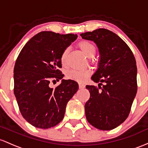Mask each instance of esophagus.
Masks as SVG:
<instances>
[{"instance_id":"1","label":"esophagus","mask_w":148,"mask_h":148,"mask_svg":"<svg viewBox=\"0 0 148 148\" xmlns=\"http://www.w3.org/2000/svg\"><path fill=\"white\" fill-rule=\"evenodd\" d=\"M84 87H85V85H84V84H82V83H79V89H84Z\"/></svg>"}]
</instances>
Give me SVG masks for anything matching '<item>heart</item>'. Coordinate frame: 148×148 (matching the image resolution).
<instances>
[{
	"label": "heart",
	"mask_w": 148,
	"mask_h": 148,
	"mask_svg": "<svg viewBox=\"0 0 148 148\" xmlns=\"http://www.w3.org/2000/svg\"><path fill=\"white\" fill-rule=\"evenodd\" d=\"M79 48L82 51L83 53L85 54L87 57L92 58L95 55L96 51V47L94 44L90 41L88 40H82L80 41L78 44ZM68 53V48H66L64 50L61 55V62L62 66H66V59ZM91 75V71L89 70H85V71H75V70H72L69 71L67 73L68 77L73 80L78 81V82H84L87 80L88 77Z\"/></svg>",
	"instance_id": "obj_1"
}]
</instances>
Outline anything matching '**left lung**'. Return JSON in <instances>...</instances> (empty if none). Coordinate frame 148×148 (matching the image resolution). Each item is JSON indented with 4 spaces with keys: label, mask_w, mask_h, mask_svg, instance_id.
Segmentation results:
<instances>
[{
    "label": "left lung",
    "mask_w": 148,
    "mask_h": 148,
    "mask_svg": "<svg viewBox=\"0 0 148 148\" xmlns=\"http://www.w3.org/2000/svg\"><path fill=\"white\" fill-rule=\"evenodd\" d=\"M80 36L94 41L100 54L99 68L92 77L94 82H99V88L86 86L90 93L84 106L86 117L96 129L111 130L127 118L136 95L135 57L127 43L108 29H99Z\"/></svg>",
    "instance_id": "1"
}]
</instances>
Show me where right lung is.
<instances>
[{
    "label": "right lung",
    "mask_w": 148,
    "mask_h": 148,
    "mask_svg": "<svg viewBox=\"0 0 148 148\" xmlns=\"http://www.w3.org/2000/svg\"><path fill=\"white\" fill-rule=\"evenodd\" d=\"M75 34L42 31L22 48L14 68V93L19 110L29 123L40 129L56 126L64 119L66 107L78 90L77 82L62 79L55 89L50 81L62 79L61 55Z\"/></svg>",
    "instance_id": "add662e5"
}]
</instances>
